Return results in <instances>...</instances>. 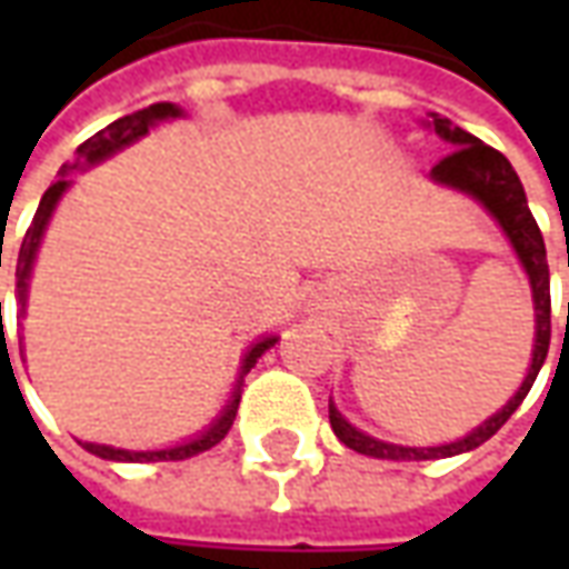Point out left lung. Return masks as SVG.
<instances>
[{
  "label": "left lung",
  "instance_id": "1",
  "mask_svg": "<svg viewBox=\"0 0 569 569\" xmlns=\"http://www.w3.org/2000/svg\"><path fill=\"white\" fill-rule=\"evenodd\" d=\"M427 128L436 130L441 140L453 149L448 158H441L429 170V179L436 186L453 188V191L478 200L493 216V222L500 224L502 234L509 237L515 256L521 261L527 280H530L537 335H533V353H530V366H527L521 387L515 390L512 399L497 415H490L485 423H478L472 432H466L463 439L445 441V445H427V448L375 439L369 432L353 427L350 420H345V415L335 408V402H329V423H332L335 436L345 441L347 448H353L357 453H366V457H378V460H439V457H453V453H466L478 448V445H485L506 420L512 418L515 408L525 402V396L530 393V387H533L539 369L546 362L551 341V296L546 243H542V234H539L537 219L530 216L525 186H521V179L512 170V163L506 161V154L485 146L478 137L466 133L463 128H457L448 118L436 116V112H429Z\"/></svg>",
  "mask_w": 569,
  "mask_h": 569
}]
</instances>
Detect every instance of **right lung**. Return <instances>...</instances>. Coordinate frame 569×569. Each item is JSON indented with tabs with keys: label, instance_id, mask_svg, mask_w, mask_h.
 <instances>
[{
	"label": "right lung",
	"instance_id": "right-lung-1",
	"mask_svg": "<svg viewBox=\"0 0 569 569\" xmlns=\"http://www.w3.org/2000/svg\"><path fill=\"white\" fill-rule=\"evenodd\" d=\"M186 112L179 109L176 103H154L149 109H140V112H133V116H124L112 121L109 128H103L100 133H93L91 140H84L76 149V161L63 163L60 167V173H57V182L42 194L39 200V210L32 216V224L27 237H23V243H20L18 252V268H14V277H18V305H20V317L27 313V289H30V273L32 264H36V252L42 247V237L44 228L51 222V216H54L57 203L60 198L67 194V188L72 186V173H79V170H88V167H97L106 158H112L116 151L128 149L137 140H142L146 133H149L154 124H161V121H170V118H182ZM0 322H2V301H0ZM280 338L277 335H261L259 341H252L249 350L243 353V362H240V375H237L234 383V393L228 399V406L222 408V415L212 420L210 427L198 432L194 439L179 441L173 448H154V451H128V448H116V445H97V441H79L84 451L97 453V457H103V460H112V463H158V460H188V457H194V453L210 451L212 445H219V441L228 436V429L234 423L237 418V406H240V387H243V378L249 375V369L256 366L261 359L264 350H271Z\"/></svg>",
	"mask_w": 569,
	"mask_h": 569
}]
</instances>
